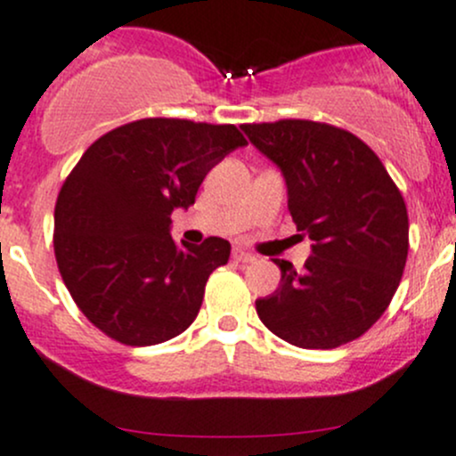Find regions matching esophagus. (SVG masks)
<instances>
[{"instance_id": "1", "label": "esophagus", "mask_w": 456, "mask_h": 456, "mask_svg": "<svg viewBox=\"0 0 456 456\" xmlns=\"http://www.w3.org/2000/svg\"><path fill=\"white\" fill-rule=\"evenodd\" d=\"M232 256H233V260H238V262H254L256 260V256L249 254V251H245L242 247H236Z\"/></svg>"}]
</instances>
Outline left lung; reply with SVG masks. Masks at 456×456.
I'll list each match as a JSON object with an SVG mask.
<instances>
[{
    "mask_svg": "<svg viewBox=\"0 0 456 456\" xmlns=\"http://www.w3.org/2000/svg\"><path fill=\"white\" fill-rule=\"evenodd\" d=\"M278 165L297 232L314 240L305 269L280 266V287L256 300L262 324L300 348H338L388 309L408 257V211L381 160L355 134L284 118L242 126Z\"/></svg>",
    "mask_w": 456,
    "mask_h": 456,
    "instance_id": "8db88e82",
    "label": "left lung"
}]
</instances>
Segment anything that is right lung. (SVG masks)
<instances>
[{
  "instance_id": "obj_1",
  "label": "right lung",
  "mask_w": 456,
  "mask_h": 456,
  "mask_svg": "<svg viewBox=\"0 0 456 456\" xmlns=\"http://www.w3.org/2000/svg\"><path fill=\"white\" fill-rule=\"evenodd\" d=\"M247 141L236 126L141 118L92 142L59 191L54 256L72 300L108 338L151 346L199 315L211 271L232 245L172 240V211Z\"/></svg>"
}]
</instances>
